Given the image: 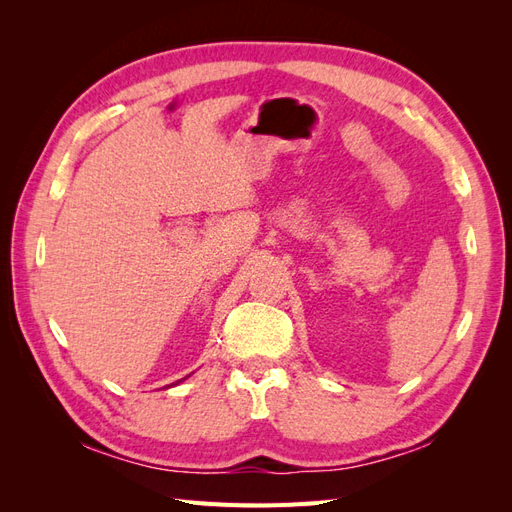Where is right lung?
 I'll use <instances>...</instances> for the list:
<instances>
[{
	"mask_svg": "<svg viewBox=\"0 0 512 512\" xmlns=\"http://www.w3.org/2000/svg\"><path fill=\"white\" fill-rule=\"evenodd\" d=\"M185 378H181V380H177V382H173V384H168V386H175V384H179V382H183Z\"/></svg>",
	"mask_w": 512,
	"mask_h": 512,
	"instance_id": "obj_1",
	"label": "right lung"
}]
</instances>
